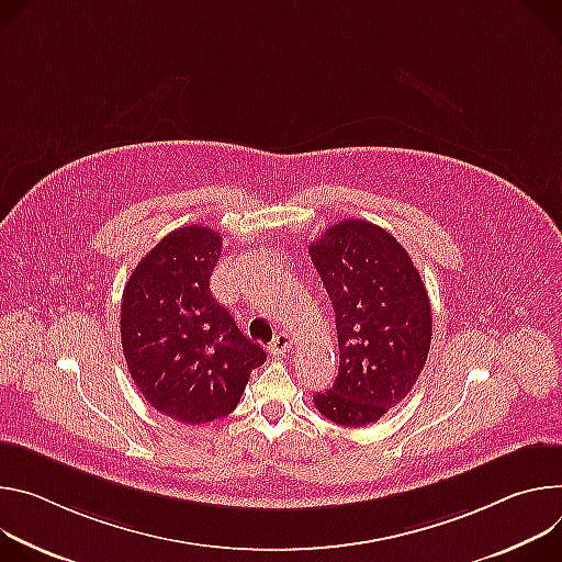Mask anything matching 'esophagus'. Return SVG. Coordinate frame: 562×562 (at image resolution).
<instances>
[{
    "label": "esophagus",
    "instance_id": "34e87169",
    "mask_svg": "<svg viewBox=\"0 0 562 562\" xmlns=\"http://www.w3.org/2000/svg\"><path fill=\"white\" fill-rule=\"evenodd\" d=\"M290 348H292L290 337H288L285 333H279V335L272 339V344L268 346V352H270V355H274V357H281V355L290 352Z\"/></svg>",
    "mask_w": 562,
    "mask_h": 562
}]
</instances>
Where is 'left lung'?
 I'll return each mask as SVG.
<instances>
[{"mask_svg": "<svg viewBox=\"0 0 562 562\" xmlns=\"http://www.w3.org/2000/svg\"><path fill=\"white\" fill-rule=\"evenodd\" d=\"M310 257L333 301L339 341V375L315 406L341 426L372 424L411 393L426 363V285L397 238L359 218L328 227Z\"/></svg>", "mask_w": 562, "mask_h": 562, "instance_id": "obj_1", "label": "left lung"}]
</instances>
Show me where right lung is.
<instances>
[{
  "label": "right lung",
  "instance_id": "add662e5",
  "mask_svg": "<svg viewBox=\"0 0 562 562\" xmlns=\"http://www.w3.org/2000/svg\"><path fill=\"white\" fill-rule=\"evenodd\" d=\"M223 236L205 225L169 232L140 259L120 305L122 352L136 389L162 415L207 424L229 415L268 355L214 299Z\"/></svg>",
  "mask_w": 562,
  "mask_h": 562
}]
</instances>
